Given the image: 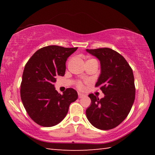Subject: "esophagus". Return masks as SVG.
Listing matches in <instances>:
<instances>
[{"label":"esophagus","mask_w":155,"mask_h":155,"mask_svg":"<svg viewBox=\"0 0 155 155\" xmlns=\"http://www.w3.org/2000/svg\"><path fill=\"white\" fill-rule=\"evenodd\" d=\"M78 98H83V97L85 96V94H81V93H80V92H78Z\"/></svg>","instance_id":"esophagus-1"}]
</instances>
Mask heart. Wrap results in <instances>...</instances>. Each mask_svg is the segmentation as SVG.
<instances>
[{"label": "heart", "mask_w": 155, "mask_h": 155, "mask_svg": "<svg viewBox=\"0 0 155 155\" xmlns=\"http://www.w3.org/2000/svg\"><path fill=\"white\" fill-rule=\"evenodd\" d=\"M77 87L79 89V90H83L84 89V85H83V83L81 82V81H77Z\"/></svg>", "instance_id": "1"}]
</instances>
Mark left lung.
I'll list each match as a JSON object with an SVG mask.
<instances>
[{"instance_id":"8db88e82","label":"left lung","mask_w":155,"mask_h":155,"mask_svg":"<svg viewBox=\"0 0 155 155\" xmlns=\"http://www.w3.org/2000/svg\"><path fill=\"white\" fill-rule=\"evenodd\" d=\"M86 51L101 61V73L95 87H99L104 94L101 99L93 94H89L91 102L86 110V115L91 124L98 129H112L124 121L134 103L133 70L124 57L111 48Z\"/></svg>"}]
</instances>
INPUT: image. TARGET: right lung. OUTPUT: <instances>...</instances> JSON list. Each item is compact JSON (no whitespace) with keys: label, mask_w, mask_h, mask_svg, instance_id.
Wrapping results in <instances>:
<instances>
[{"label":"right lung","mask_w":155,"mask_h":155,"mask_svg":"<svg viewBox=\"0 0 155 155\" xmlns=\"http://www.w3.org/2000/svg\"><path fill=\"white\" fill-rule=\"evenodd\" d=\"M77 48L43 47L26 64L20 85L21 100L28 115L38 124L50 127L59 124L67 115L70 104L78 98L74 89L67 88L61 95L52 84L56 76H64L68 57Z\"/></svg>","instance_id":"obj_1"}]
</instances>
